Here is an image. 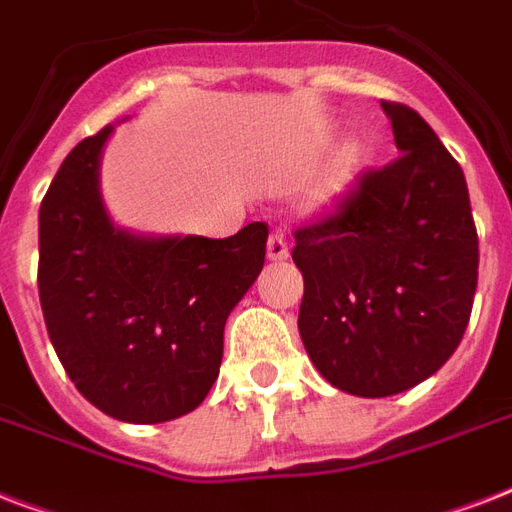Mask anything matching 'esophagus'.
Returning a JSON list of instances; mask_svg holds the SVG:
<instances>
[{
    "instance_id": "34e87169",
    "label": "esophagus",
    "mask_w": 512,
    "mask_h": 512,
    "mask_svg": "<svg viewBox=\"0 0 512 512\" xmlns=\"http://www.w3.org/2000/svg\"><path fill=\"white\" fill-rule=\"evenodd\" d=\"M289 255V241L284 231H273L268 239V257L271 260H284Z\"/></svg>"
}]
</instances>
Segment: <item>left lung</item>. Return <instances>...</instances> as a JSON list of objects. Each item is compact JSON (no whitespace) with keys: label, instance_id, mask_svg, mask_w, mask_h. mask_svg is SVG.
I'll return each mask as SVG.
<instances>
[{"label":"left lung","instance_id":"8db88e82","mask_svg":"<svg viewBox=\"0 0 512 512\" xmlns=\"http://www.w3.org/2000/svg\"><path fill=\"white\" fill-rule=\"evenodd\" d=\"M401 151L364 170L295 231L297 327L324 380L385 398L428 380L460 345L478 284L468 183L414 108L382 100Z\"/></svg>","mask_w":512,"mask_h":512}]
</instances>
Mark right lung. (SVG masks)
Returning a JSON list of instances; mask_svg holds the SVG:
<instances>
[{"label": "right lung", "mask_w": 512, "mask_h": 512, "mask_svg": "<svg viewBox=\"0 0 512 512\" xmlns=\"http://www.w3.org/2000/svg\"><path fill=\"white\" fill-rule=\"evenodd\" d=\"M111 127L63 159L39 207V303L76 390L108 417L175 420L207 398L228 313L265 263L268 225L228 239H143L119 231L98 196Z\"/></svg>", "instance_id": "1"}]
</instances>
